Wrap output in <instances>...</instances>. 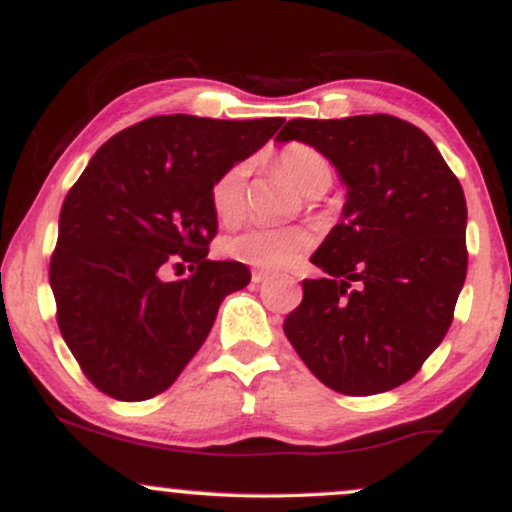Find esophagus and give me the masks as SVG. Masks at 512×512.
<instances>
[{
  "label": "esophagus",
  "mask_w": 512,
  "mask_h": 512,
  "mask_svg": "<svg viewBox=\"0 0 512 512\" xmlns=\"http://www.w3.org/2000/svg\"><path fill=\"white\" fill-rule=\"evenodd\" d=\"M269 279L267 272H252V284H264Z\"/></svg>",
  "instance_id": "esophagus-1"
}]
</instances>
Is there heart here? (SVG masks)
Instances as JSON below:
<instances>
[{
    "mask_svg": "<svg viewBox=\"0 0 512 512\" xmlns=\"http://www.w3.org/2000/svg\"><path fill=\"white\" fill-rule=\"evenodd\" d=\"M276 168L289 178L296 190L303 195L317 197L332 182V168L320 151L308 144H286L276 154ZM245 180H248V163H236L211 182L209 204L214 216L226 226H233L245 214ZM315 236L310 228H264L252 226L223 240V255L231 260L248 264V267L274 272L296 264L313 248Z\"/></svg>",
    "mask_w": 512,
    "mask_h": 512,
    "instance_id": "1",
    "label": "heart"
}]
</instances>
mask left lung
Listing matches in <instances>:
<instances>
[{
    "label": "left lung",
    "mask_w": 512,
    "mask_h": 512,
    "mask_svg": "<svg viewBox=\"0 0 512 512\" xmlns=\"http://www.w3.org/2000/svg\"><path fill=\"white\" fill-rule=\"evenodd\" d=\"M310 144L346 185L342 221L310 257L284 332L342 395L395 390L450 330L467 276V202L426 132L392 115L289 120L276 142Z\"/></svg>",
    "instance_id": "obj_1"
}]
</instances>
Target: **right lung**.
I'll use <instances>...</instances> for the list:
<instances>
[{
    "mask_svg": "<svg viewBox=\"0 0 512 512\" xmlns=\"http://www.w3.org/2000/svg\"><path fill=\"white\" fill-rule=\"evenodd\" d=\"M281 122L149 117L108 139L67 192L50 260L57 325L105 395L144 402L168 390L223 298L250 284L243 262L207 260L219 226L209 190ZM185 263L190 275L165 279Z\"/></svg>",
    "mask_w": 512,
    "mask_h": 512,
    "instance_id": "1",
    "label": "right lung"
}]
</instances>
